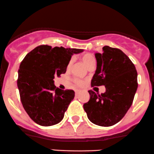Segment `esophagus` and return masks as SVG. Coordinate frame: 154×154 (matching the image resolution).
<instances>
[{
    "mask_svg": "<svg viewBox=\"0 0 154 154\" xmlns=\"http://www.w3.org/2000/svg\"><path fill=\"white\" fill-rule=\"evenodd\" d=\"M79 90H76V91H75V94H78V93H79Z\"/></svg>",
    "mask_w": 154,
    "mask_h": 154,
    "instance_id": "34e87169",
    "label": "esophagus"
}]
</instances>
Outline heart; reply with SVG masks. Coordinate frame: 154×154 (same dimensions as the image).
<instances>
[{
    "instance_id": "obj_1",
    "label": "heart",
    "mask_w": 154,
    "mask_h": 154,
    "mask_svg": "<svg viewBox=\"0 0 154 154\" xmlns=\"http://www.w3.org/2000/svg\"><path fill=\"white\" fill-rule=\"evenodd\" d=\"M81 60H82L84 63L85 64V66L88 68L91 67V66H94L96 63V58L94 54H91V53H86V54H84L81 56ZM72 62H73V60L70 59L68 62L67 64V69L70 68V66H72ZM75 82L78 85H83V81L79 80V79H75Z\"/></svg>"
}]
</instances>
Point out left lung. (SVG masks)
Listing matches in <instances>:
<instances>
[{"label": "left lung", "mask_w": 154, "mask_h": 154, "mask_svg": "<svg viewBox=\"0 0 154 154\" xmlns=\"http://www.w3.org/2000/svg\"><path fill=\"white\" fill-rule=\"evenodd\" d=\"M95 57L97 69L91 86L105 85L106 92L100 95L88 91L90 100L83 107L93 124L111 127L119 122L132 106L138 74L128 56L118 48L106 45Z\"/></svg>", "instance_id": "left-lung-1"}]
</instances>
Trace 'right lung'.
Listing matches in <instances>:
<instances>
[{
    "label": "right lung",
    "instance_id": "add662e5",
    "mask_svg": "<svg viewBox=\"0 0 154 154\" xmlns=\"http://www.w3.org/2000/svg\"><path fill=\"white\" fill-rule=\"evenodd\" d=\"M82 51L42 45L30 51L21 62L17 80L20 99L35 123L49 127L62 121L75 92L56 88L54 76L65 73L72 54Z\"/></svg>",
    "mask_w": 154,
    "mask_h": 154
}]
</instances>
